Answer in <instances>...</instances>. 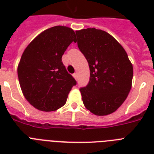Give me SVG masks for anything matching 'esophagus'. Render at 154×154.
Wrapping results in <instances>:
<instances>
[{
  "label": "esophagus",
  "mask_w": 154,
  "mask_h": 154,
  "mask_svg": "<svg viewBox=\"0 0 154 154\" xmlns=\"http://www.w3.org/2000/svg\"><path fill=\"white\" fill-rule=\"evenodd\" d=\"M72 76H73V77H74L75 79L77 80V73H74V74L72 75Z\"/></svg>",
  "instance_id": "esophagus-1"
}]
</instances>
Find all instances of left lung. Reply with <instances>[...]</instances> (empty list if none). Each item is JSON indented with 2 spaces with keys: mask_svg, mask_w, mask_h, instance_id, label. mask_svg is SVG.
I'll use <instances>...</instances> for the list:
<instances>
[{
  "mask_svg": "<svg viewBox=\"0 0 154 154\" xmlns=\"http://www.w3.org/2000/svg\"><path fill=\"white\" fill-rule=\"evenodd\" d=\"M76 34L90 70L89 84L80 89L84 105L97 116L111 114L129 95L133 65L122 45L105 31L88 28Z\"/></svg>",
  "mask_w": 154,
  "mask_h": 154,
  "instance_id": "obj_1",
  "label": "left lung"
}]
</instances>
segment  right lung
I'll list each match as a JSON object with an SVG mask.
<instances>
[{
	"mask_svg": "<svg viewBox=\"0 0 154 154\" xmlns=\"http://www.w3.org/2000/svg\"><path fill=\"white\" fill-rule=\"evenodd\" d=\"M75 37L71 28L57 25L41 32L25 48L18 79L24 97L37 109L51 112L62 107L77 83L61 61Z\"/></svg>",
	"mask_w": 154,
	"mask_h": 154,
	"instance_id": "right-lung-1",
	"label": "right lung"
}]
</instances>
